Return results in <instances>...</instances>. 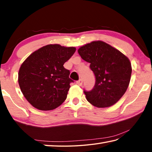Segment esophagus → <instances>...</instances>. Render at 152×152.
Wrapping results in <instances>:
<instances>
[{
  "label": "esophagus",
  "mask_w": 152,
  "mask_h": 152,
  "mask_svg": "<svg viewBox=\"0 0 152 152\" xmlns=\"http://www.w3.org/2000/svg\"><path fill=\"white\" fill-rule=\"evenodd\" d=\"M76 84H78V86H81L82 84V79H80L79 80L76 81Z\"/></svg>",
  "instance_id": "esophagus-1"
}]
</instances>
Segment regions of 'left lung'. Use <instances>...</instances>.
<instances>
[{
    "label": "left lung",
    "instance_id": "1",
    "mask_svg": "<svg viewBox=\"0 0 152 152\" xmlns=\"http://www.w3.org/2000/svg\"><path fill=\"white\" fill-rule=\"evenodd\" d=\"M78 52L96 78L91 91L84 90L90 103L98 108L115 104L127 91L132 75V64L127 57L102 41H95L80 48Z\"/></svg>",
    "mask_w": 152,
    "mask_h": 152
}]
</instances>
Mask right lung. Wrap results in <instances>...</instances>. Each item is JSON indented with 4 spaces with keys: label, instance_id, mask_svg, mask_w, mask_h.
Segmentation results:
<instances>
[{
    "label": "right lung",
    "instance_id": "add662e5",
    "mask_svg": "<svg viewBox=\"0 0 152 152\" xmlns=\"http://www.w3.org/2000/svg\"><path fill=\"white\" fill-rule=\"evenodd\" d=\"M76 51L74 47L50 44L32 53L21 64L18 81L27 101L41 110L55 109L63 103L74 81L64 67Z\"/></svg>",
    "mask_w": 152,
    "mask_h": 152
}]
</instances>
